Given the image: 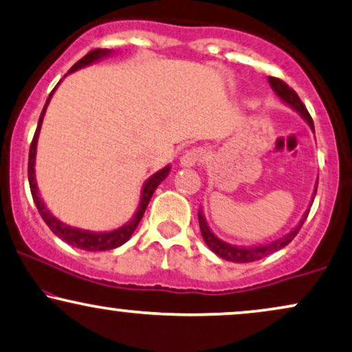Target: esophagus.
<instances>
[{
    "label": "esophagus",
    "mask_w": 352,
    "mask_h": 352,
    "mask_svg": "<svg viewBox=\"0 0 352 352\" xmlns=\"http://www.w3.org/2000/svg\"><path fill=\"white\" fill-rule=\"evenodd\" d=\"M205 159V149L201 147H193V149H188L184 152V155L180 157V165L182 167H195L197 164H200L201 160Z\"/></svg>",
    "instance_id": "esophagus-1"
}]
</instances>
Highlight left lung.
Returning <instances> with one entry per match:
<instances>
[{"instance_id":"obj_1","label":"left lung","mask_w":352,"mask_h":352,"mask_svg":"<svg viewBox=\"0 0 352 352\" xmlns=\"http://www.w3.org/2000/svg\"><path fill=\"white\" fill-rule=\"evenodd\" d=\"M267 82L270 85V88H272L275 95L280 98L282 103H285L287 107L294 109V111H297L300 116L303 118L305 121H307V124L310 126V129L315 133V126H313V121H311V116L308 114L307 108L303 107L302 100L298 98V95L295 93L292 88L287 85L285 82H282V80L278 78H274V77H269ZM316 185H318V182H316ZM315 193H316V187H315V192H313V197H311V203H313V198H315ZM310 203V206H311ZM308 213H310V208L303 213L302 219H300L298 224L295 228H292V230L287 232V234H283L282 238H277L274 241H270V243H265V244H256V245H236V244H230L226 243V241L219 239L217 234H214L213 231H211V228L208 226V223H206V218H205V213H203V210L200 208L198 210V223H200V231H201V236L203 239H205V243L208 248L217 254L218 257H221L224 261H230V262H239V264H243V262H254V261H259L262 257L269 256V254H272L275 251H280L282 248H285L287 244L292 243V239L297 236V232L300 231V228H302V224L305 223V219H307Z\"/></svg>"}]
</instances>
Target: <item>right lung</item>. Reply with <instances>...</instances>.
<instances>
[{"instance_id": "obj_1", "label": "right lung", "mask_w": 352, "mask_h": 352, "mask_svg": "<svg viewBox=\"0 0 352 352\" xmlns=\"http://www.w3.org/2000/svg\"><path fill=\"white\" fill-rule=\"evenodd\" d=\"M114 52L109 49H95L91 50L90 54L85 55L83 58H80V60L75 63L74 67L69 70V74H74V72H77L80 69H85V67H90L93 63L103 60V58L107 57H111ZM67 74V75H69ZM65 75V77H67ZM63 77V78H65ZM62 83L60 82L57 83L58 85ZM57 87L54 88L52 93L49 95L47 101H45L44 104V109H42L41 113V118H39V122H37V129H36V134H34V139H32V144H31V151H29V165H28V177H29V187H31V193H32V198H34V203H36L37 210H39L42 219H44L45 224L50 228V231L54 232L57 238H60L62 241H65L67 244L74 245V248H78V249H83V251H109V249H116L120 248L128 241L131 236H133V232L135 228H138L139 221L142 219V214L144 211H146L147 205H149L152 195H154L155 188L159 187L162 182L167 179V175L170 173V164H167L165 167L160 168L155 173H152V175L144 182L142 185V190H141V197H139V205L138 208H135L133 218L129 219L128 223H124L122 226L116 228V230H111V231H88V230H82V228H75V226H70V224H65L62 223L60 219L55 218L52 213H50V210L45 206L44 200H42L41 193H39V187H37V180H36V154H37V141H39V134H41V128H42V121H44V116H45V109H47L50 100H52V95L54 91L57 90Z\"/></svg>"}]
</instances>
